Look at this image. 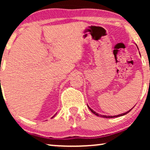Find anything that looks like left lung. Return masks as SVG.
<instances>
[{
	"instance_id": "left-lung-1",
	"label": "left lung",
	"mask_w": 150,
	"mask_h": 150,
	"mask_svg": "<svg viewBox=\"0 0 150 150\" xmlns=\"http://www.w3.org/2000/svg\"><path fill=\"white\" fill-rule=\"evenodd\" d=\"M137 48H138V47H137ZM139 49V48H138ZM88 106V105H87ZM88 107H89V110H91V111L93 112V113H94L96 115H97V116H100V117H104V118H113V117H120V116H124V115H126L127 113H128L132 109V108H131L130 110H128V111H126V112H124V113H122V114H120V115H113V116H110V115H100V114H98V112H96V111H94V110H93V109H91V108L89 107V106H88Z\"/></svg>"
}]
</instances>
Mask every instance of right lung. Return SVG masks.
Segmentation results:
<instances>
[{
	"label": "right lung",
	"mask_w": 150,
	"mask_h": 150,
	"mask_svg": "<svg viewBox=\"0 0 150 150\" xmlns=\"http://www.w3.org/2000/svg\"><path fill=\"white\" fill-rule=\"evenodd\" d=\"M56 114H57V113H56ZM56 114H55V115H56ZM55 115H54V116H52V118H53V117H54L55 116Z\"/></svg>",
	"instance_id": "obj_1"
}]
</instances>
